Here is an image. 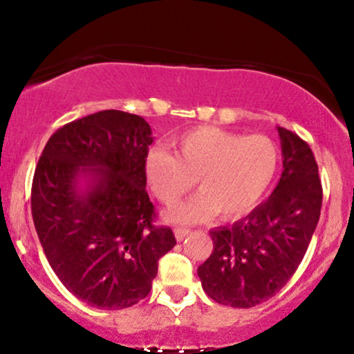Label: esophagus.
<instances>
[{
    "label": "esophagus",
    "instance_id": "esophagus-1",
    "mask_svg": "<svg viewBox=\"0 0 354 354\" xmlns=\"http://www.w3.org/2000/svg\"><path fill=\"white\" fill-rule=\"evenodd\" d=\"M191 231L189 230H185V228H176L174 230V236H176L178 241H183L186 236H189Z\"/></svg>",
    "mask_w": 354,
    "mask_h": 354
}]
</instances>
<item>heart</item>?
<instances>
[{
    "label": "heart",
    "instance_id": "heart-1",
    "mask_svg": "<svg viewBox=\"0 0 354 354\" xmlns=\"http://www.w3.org/2000/svg\"><path fill=\"white\" fill-rule=\"evenodd\" d=\"M176 154L151 149L145 161L149 189L173 206L198 183L201 191L168 213L171 223L193 225L218 213L233 219L258 205L278 171L279 153L270 138L243 136L214 126L191 129L173 141Z\"/></svg>",
    "mask_w": 354,
    "mask_h": 354
}]
</instances>
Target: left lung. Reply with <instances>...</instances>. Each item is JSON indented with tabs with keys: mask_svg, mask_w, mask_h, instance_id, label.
<instances>
[{
	"mask_svg": "<svg viewBox=\"0 0 354 354\" xmlns=\"http://www.w3.org/2000/svg\"><path fill=\"white\" fill-rule=\"evenodd\" d=\"M283 173L271 196L233 226L209 231L213 253L198 268L211 299L253 308L291 279L318 225L323 189L306 141L279 128Z\"/></svg>",
	"mask_w": 354,
	"mask_h": 354,
	"instance_id": "left-lung-1",
	"label": "left lung"
}]
</instances>
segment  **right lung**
I'll use <instances>...</instances> for the list:
<instances>
[{"instance_id": "1", "label": "right lung", "mask_w": 354, "mask_h": 354, "mask_svg": "<svg viewBox=\"0 0 354 354\" xmlns=\"http://www.w3.org/2000/svg\"><path fill=\"white\" fill-rule=\"evenodd\" d=\"M153 140L141 116L106 109L59 128L36 166L39 243L59 281L89 306L141 301L160 258L176 245L171 230L153 225L145 174Z\"/></svg>"}]
</instances>
